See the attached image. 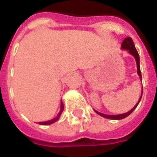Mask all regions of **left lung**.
Wrapping results in <instances>:
<instances>
[{
  "label": "left lung",
  "instance_id": "1",
  "mask_svg": "<svg viewBox=\"0 0 157 157\" xmlns=\"http://www.w3.org/2000/svg\"><path fill=\"white\" fill-rule=\"evenodd\" d=\"M121 48H123V49H126V50L128 51L129 53L131 54V55H132V56L135 58L136 63H137V68H138V75H139L140 78L141 79V70H140L139 55H138V51H137L135 46H134V41H133L132 38L130 37H126L125 39L123 40V43H122ZM142 93H143V87L141 88V98H140L139 101H138V103L136 104L135 106H134V108L131 109V110L129 111L128 112H126V113H123V114H120V115H116V116H110V115H105V114H103V113H101V112H98V111H96V110H94V111H95L96 113H98V115H100V116H103V117H105V118H107V119H110V120H123V119H124V118L127 117L129 115L131 114V113L133 112V111H134V109L137 108V106H138V104H139L140 101H141V97H142Z\"/></svg>",
  "mask_w": 157,
  "mask_h": 157
}]
</instances>
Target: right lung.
Listing matches in <instances>:
<instances>
[{
    "instance_id": "add662e5",
    "label": "right lung",
    "mask_w": 157,
    "mask_h": 157,
    "mask_svg": "<svg viewBox=\"0 0 157 157\" xmlns=\"http://www.w3.org/2000/svg\"><path fill=\"white\" fill-rule=\"evenodd\" d=\"M63 109H64V107H63V103L61 102V108H60V111H59V112L58 113L57 116H56V118H54V119H52V120H48V121L40 122V123H39V124H41V125H49V124H52V123H55L56 121H57L58 119L59 118V116H60V115H61L62 112H63Z\"/></svg>"
}]
</instances>
